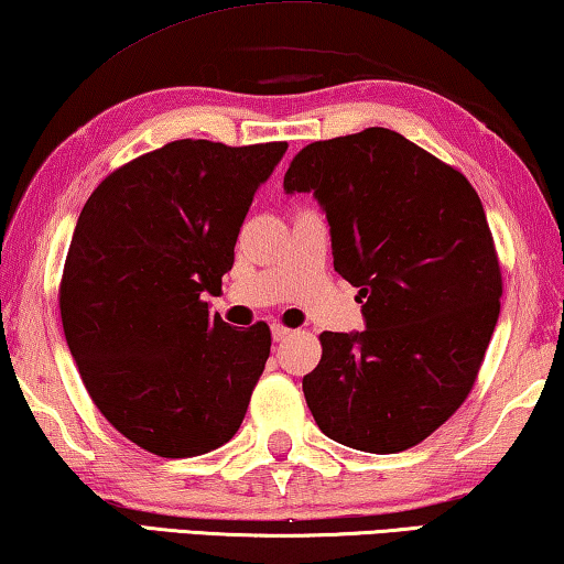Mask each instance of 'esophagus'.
<instances>
[{"label": "esophagus", "instance_id": "1", "mask_svg": "<svg viewBox=\"0 0 564 564\" xmlns=\"http://www.w3.org/2000/svg\"><path fill=\"white\" fill-rule=\"evenodd\" d=\"M271 334H273V341H285L293 332L285 329V326H281V324H273L271 326Z\"/></svg>", "mask_w": 564, "mask_h": 564}]
</instances>
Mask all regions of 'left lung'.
<instances>
[{
  "label": "left lung",
  "instance_id": "obj_1",
  "mask_svg": "<svg viewBox=\"0 0 564 564\" xmlns=\"http://www.w3.org/2000/svg\"><path fill=\"white\" fill-rule=\"evenodd\" d=\"M311 192L334 268L357 285L365 332H324L304 377L324 435L367 453L425 441L474 388L499 318L501 271L476 189L402 133L314 141L283 176Z\"/></svg>",
  "mask_w": 564,
  "mask_h": 564
}]
</instances>
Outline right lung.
<instances>
[{"label":"right lung","mask_w":564,"mask_h":564,"mask_svg":"<svg viewBox=\"0 0 564 564\" xmlns=\"http://www.w3.org/2000/svg\"><path fill=\"white\" fill-rule=\"evenodd\" d=\"M285 149L172 141L108 174L83 207L61 283L65 341L96 408L149 453L215 451L246 417L271 329H235L205 296Z\"/></svg>","instance_id":"1"}]
</instances>
